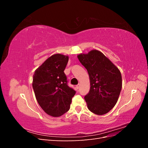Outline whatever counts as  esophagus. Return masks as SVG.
Masks as SVG:
<instances>
[{
  "instance_id": "34e87169",
  "label": "esophagus",
  "mask_w": 148,
  "mask_h": 148,
  "mask_svg": "<svg viewBox=\"0 0 148 148\" xmlns=\"http://www.w3.org/2000/svg\"><path fill=\"white\" fill-rule=\"evenodd\" d=\"M79 86H80V84H78L77 85H76V88H77V89H79Z\"/></svg>"
}]
</instances>
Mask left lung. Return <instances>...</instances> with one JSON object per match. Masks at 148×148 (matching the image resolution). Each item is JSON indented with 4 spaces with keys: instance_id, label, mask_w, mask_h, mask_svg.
Wrapping results in <instances>:
<instances>
[{
    "instance_id": "obj_1",
    "label": "left lung",
    "mask_w": 148,
    "mask_h": 148,
    "mask_svg": "<svg viewBox=\"0 0 148 148\" xmlns=\"http://www.w3.org/2000/svg\"><path fill=\"white\" fill-rule=\"evenodd\" d=\"M78 58L87 70L90 80V90L84 96L88 109L97 115L107 114L116 104L122 89L120 70L97 50L82 53Z\"/></svg>"
}]
</instances>
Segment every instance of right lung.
<instances>
[{"instance_id": "add662e5", "label": "right lung", "mask_w": 148, "mask_h": 148, "mask_svg": "<svg viewBox=\"0 0 148 148\" xmlns=\"http://www.w3.org/2000/svg\"><path fill=\"white\" fill-rule=\"evenodd\" d=\"M69 57L54 54L34 71L33 88L39 106L48 115L59 117L70 109L76 91L68 85L64 70Z\"/></svg>"}]
</instances>
